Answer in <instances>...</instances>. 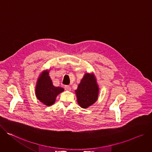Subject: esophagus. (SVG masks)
<instances>
[{
    "instance_id": "1",
    "label": "esophagus",
    "mask_w": 152,
    "mask_h": 152,
    "mask_svg": "<svg viewBox=\"0 0 152 152\" xmlns=\"http://www.w3.org/2000/svg\"><path fill=\"white\" fill-rule=\"evenodd\" d=\"M64 89L66 91H71V87L69 86H64Z\"/></svg>"
}]
</instances>
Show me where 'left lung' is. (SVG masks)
I'll return each instance as SVG.
<instances>
[{"label": "left lung", "mask_w": 152, "mask_h": 152, "mask_svg": "<svg viewBox=\"0 0 152 152\" xmlns=\"http://www.w3.org/2000/svg\"><path fill=\"white\" fill-rule=\"evenodd\" d=\"M99 87L94 73H85L78 88L75 91L78 105L87 109L93 105L98 99Z\"/></svg>", "instance_id": "left-lung-1"}]
</instances>
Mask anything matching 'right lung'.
I'll use <instances>...</instances> for the list:
<instances>
[{
    "label": "right lung",
    "mask_w": 152,
    "mask_h": 152,
    "mask_svg": "<svg viewBox=\"0 0 152 152\" xmlns=\"http://www.w3.org/2000/svg\"><path fill=\"white\" fill-rule=\"evenodd\" d=\"M50 70H45L39 75L35 89L37 98L43 104L50 106L55 103L58 95L64 91L61 87L53 85L49 76Z\"/></svg>",
    "instance_id": "obj_1"
}]
</instances>
